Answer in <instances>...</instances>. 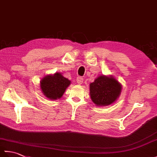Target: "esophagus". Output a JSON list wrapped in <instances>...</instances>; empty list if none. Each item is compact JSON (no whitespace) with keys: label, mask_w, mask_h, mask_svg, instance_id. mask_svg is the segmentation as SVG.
Returning <instances> with one entry per match:
<instances>
[{"label":"esophagus","mask_w":157,"mask_h":157,"mask_svg":"<svg viewBox=\"0 0 157 157\" xmlns=\"http://www.w3.org/2000/svg\"><path fill=\"white\" fill-rule=\"evenodd\" d=\"M76 81L78 84L80 85L82 84L83 82H84V79H83V78H82V77H78V78H77Z\"/></svg>","instance_id":"34e87169"}]
</instances>
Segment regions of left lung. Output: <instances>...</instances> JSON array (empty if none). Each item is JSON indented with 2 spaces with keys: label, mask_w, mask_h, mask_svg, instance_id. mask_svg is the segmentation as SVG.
<instances>
[{
  "label": "left lung",
  "mask_w": 157,
  "mask_h": 157,
  "mask_svg": "<svg viewBox=\"0 0 157 157\" xmlns=\"http://www.w3.org/2000/svg\"><path fill=\"white\" fill-rule=\"evenodd\" d=\"M122 86L112 75H100L90 84V95L97 106H109L119 97Z\"/></svg>",
  "instance_id": "8db88e82"
}]
</instances>
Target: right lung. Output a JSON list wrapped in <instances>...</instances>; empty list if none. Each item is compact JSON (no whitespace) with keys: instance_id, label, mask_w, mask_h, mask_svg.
Segmentation results:
<instances>
[{"instance_id":"obj_1","label":"right lung","mask_w":157,"mask_h":157,"mask_svg":"<svg viewBox=\"0 0 157 157\" xmlns=\"http://www.w3.org/2000/svg\"><path fill=\"white\" fill-rule=\"evenodd\" d=\"M71 83L62 73L57 72L44 76L40 82V86L43 94L48 99L54 101L62 97Z\"/></svg>"}]
</instances>
